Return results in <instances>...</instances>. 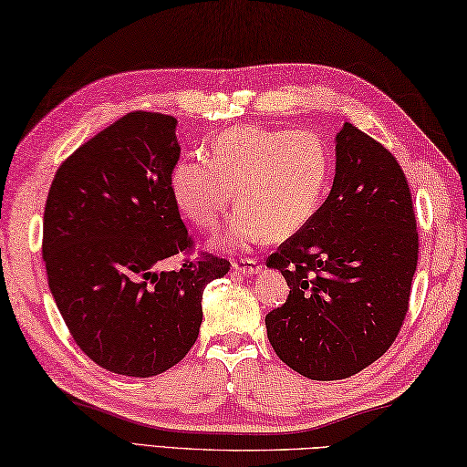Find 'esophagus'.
I'll return each instance as SVG.
<instances>
[{
	"label": "esophagus",
	"instance_id": "34e87169",
	"mask_svg": "<svg viewBox=\"0 0 467 467\" xmlns=\"http://www.w3.org/2000/svg\"><path fill=\"white\" fill-rule=\"evenodd\" d=\"M260 262L254 260V258H240L234 262V270L242 272L244 276H250V275H256V272L260 270Z\"/></svg>",
	"mask_w": 467,
	"mask_h": 467
}]
</instances>
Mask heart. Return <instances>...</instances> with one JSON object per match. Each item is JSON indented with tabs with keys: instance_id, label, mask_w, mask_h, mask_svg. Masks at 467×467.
I'll list each match as a JSON object with an SVG mask.
<instances>
[{
	"instance_id": "heart-1",
	"label": "heart",
	"mask_w": 467,
	"mask_h": 467,
	"mask_svg": "<svg viewBox=\"0 0 467 467\" xmlns=\"http://www.w3.org/2000/svg\"><path fill=\"white\" fill-rule=\"evenodd\" d=\"M329 177L327 144L309 130L240 126L215 138L209 156L181 161L171 174L179 209L215 230L235 203L230 245H248L301 232L319 207Z\"/></svg>"
}]
</instances>
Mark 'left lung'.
I'll use <instances>...</instances> for the list:
<instances>
[{
    "label": "left lung",
    "instance_id": "obj_1",
    "mask_svg": "<svg viewBox=\"0 0 467 467\" xmlns=\"http://www.w3.org/2000/svg\"><path fill=\"white\" fill-rule=\"evenodd\" d=\"M417 258L400 164L346 121L329 197L266 260L290 286L286 303L266 315L276 356L311 380H341L374 364L407 317Z\"/></svg>",
    "mask_w": 467,
    "mask_h": 467
}]
</instances>
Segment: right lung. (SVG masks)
<instances>
[{
    "mask_svg": "<svg viewBox=\"0 0 467 467\" xmlns=\"http://www.w3.org/2000/svg\"><path fill=\"white\" fill-rule=\"evenodd\" d=\"M177 119L131 111L58 166L44 207L48 286L75 343L113 374L150 378L197 341L201 298L230 260L192 250L171 189Z\"/></svg>",
    "mask_w": 467,
    "mask_h": 467,
    "instance_id": "right-lung-1",
    "label": "right lung"
}]
</instances>
